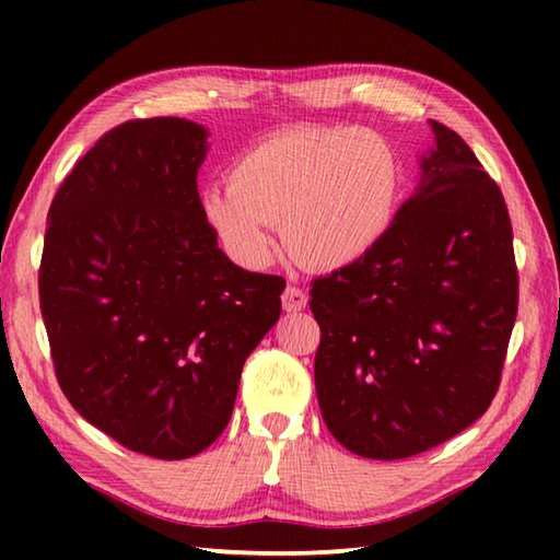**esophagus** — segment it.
<instances>
[{"label": "esophagus", "instance_id": "esophagus-1", "mask_svg": "<svg viewBox=\"0 0 560 560\" xmlns=\"http://www.w3.org/2000/svg\"><path fill=\"white\" fill-rule=\"evenodd\" d=\"M281 301H283V308H287L289 314H296V311L306 308L308 296H306V291L299 289V287H287V291H283Z\"/></svg>", "mask_w": 560, "mask_h": 560}]
</instances>
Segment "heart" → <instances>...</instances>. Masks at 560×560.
<instances>
[{
	"instance_id": "heart-1",
	"label": "heart",
	"mask_w": 560,
	"mask_h": 560,
	"mask_svg": "<svg viewBox=\"0 0 560 560\" xmlns=\"http://www.w3.org/2000/svg\"><path fill=\"white\" fill-rule=\"evenodd\" d=\"M400 163L368 128L283 130L234 160L226 187L202 195V212L236 261L264 267L271 224L299 261L340 269L365 257L390 226Z\"/></svg>"
}]
</instances>
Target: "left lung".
<instances>
[{
	"mask_svg": "<svg viewBox=\"0 0 560 560\" xmlns=\"http://www.w3.org/2000/svg\"><path fill=\"white\" fill-rule=\"evenodd\" d=\"M430 126L420 185L383 240L311 289L320 415L368 459L412 457L477 422L516 320L504 195L457 132Z\"/></svg>",
	"mask_w": 560,
	"mask_h": 560,
	"instance_id": "8db88e82",
	"label": "left lung"
}]
</instances>
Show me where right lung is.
I'll use <instances>...</instances> for the list:
<instances>
[{
    "instance_id": "add662e5",
    "label": "right lung",
    "mask_w": 560,
    "mask_h": 560,
    "mask_svg": "<svg viewBox=\"0 0 560 560\" xmlns=\"http://www.w3.org/2000/svg\"><path fill=\"white\" fill-rule=\"evenodd\" d=\"M205 126L128 120L56 192L39 301L75 412L122 447L187 459L232 417L244 360L281 314L283 279L217 246L197 192Z\"/></svg>"
}]
</instances>
